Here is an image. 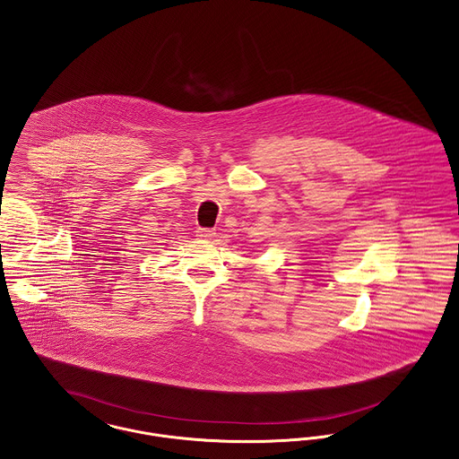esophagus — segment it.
Returning a JSON list of instances; mask_svg holds the SVG:
<instances>
[{
    "instance_id": "esophagus-1",
    "label": "esophagus",
    "mask_w": 459,
    "mask_h": 459,
    "mask_svg": "<svg viewBox=\"0 0 459 459\" xmlns=\"http://www.w3.org/2000/svg\"><path fill=\"white\" fill-rule=\"evenodd\" d=\"M215 230H212V229H197L195 230V236H197V239H213L215 238Z\"/></svg>"
}]
</instances>
